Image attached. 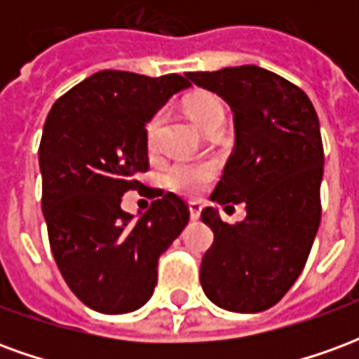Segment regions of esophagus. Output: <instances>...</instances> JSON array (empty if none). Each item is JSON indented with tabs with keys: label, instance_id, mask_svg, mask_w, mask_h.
<instances>
[{
	"label": "esophagus",
	"instance_id": "esophagus-1",
	"mask_svg": "<svg viewBox=\"0 0 359 359\" xmlns=\"http://www.w3.org/2000/svg\"><path fill=\"white\" fill-rule=\"evenodd\" d=\"M202 203L200 202H190L188 203V210H190V219H198L202 213Z\"/></svg>",
	"mask_w": 359,
	"mask_h": 359
}]
</instances>
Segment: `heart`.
<instances>
[{
    "label": "heart",
    "instance_id": "heart-1",
    "mask_svg": "<svg viewBox=\"0 0 359 359\" xmlns=\"http://www.w3.org/2000/svg\"><path fill=\"white\" fill-rule=\"evenodd\" d=\"M184 109L202 130H208L211 126L225 125V107L217 95L198 90L192 95H188L184 102ZM161 125V113H156L146 125V142L151 148L156 144L157 130ZM215 175V167L210 163H175L165 172V184L180 194L194 196L200 194L208 187Z\"/></svg>",
    "mask_w": 359,
    "mask_h": 359
}]
</instances>
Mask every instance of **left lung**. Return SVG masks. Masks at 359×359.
<instances>
[{
    "label": "left lung",
    "mask_w": 359,
    "mask_h": 359,
    "mask_svg": "<svg viewBox=\"0 0 359 359\" xmlns=\"http://www.w3.org/2000/svg\"><path fill=\"white\" fill-rule=\"evenodd\" d=\"M187 76L223 97L234 115V151L211 200L225 210L246 203L236 225L221 221L215 208L202 211L213 244L200 283L219 308L257 313L288 292L316 241L325 163L319 118L304 90L262 67Z\"/></svg>",
    "instance_id": "left-lung-1"
}]
</instances>
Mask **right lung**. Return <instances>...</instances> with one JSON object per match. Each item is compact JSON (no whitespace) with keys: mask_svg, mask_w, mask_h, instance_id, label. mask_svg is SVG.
<instances>
[{"mask_svg":"<svg viewBox=\"0 0 359 359\" xmlns=\"http://www.w3.org/2000/svg\"><path fill=\"white\" fill-rule=\"evenodd\" d=\"M188 86L180 74L100 71L48 113L38 159L51 254L74 296L100 313L151 298L159 256L190 219L184 200L161 190L136 223L121 210L126 190L146 188V123Z\"/></svg>","mask_w":359,"mask_h":359,"instance_id":"right-lung-1","label":"right lung"}]
</instances>
